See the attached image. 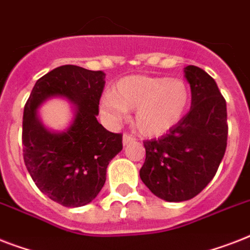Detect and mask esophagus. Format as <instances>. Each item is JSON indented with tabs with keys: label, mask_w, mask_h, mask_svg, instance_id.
<instances>
[{
	"label": "esophagus",
	"mask_w": 250,
	"mask_h": 250,
	"mask_svg": "<svg viewBox=\"0 0 250 250\" xmlns=\"http://www.w3.org/2000/svg\"><path fill=\"white\" fill-rule=\"evenodd\" d=\"M136 140V139H135V137L133 136H131V135H128V133H125V135H123V145H128L129 143H133V141Z\"/></svg>",
	"instance_id": "34e87169"
}]
</instances>
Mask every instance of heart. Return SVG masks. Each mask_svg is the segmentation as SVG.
<instances>
[{
	"label": "heart",
	"mask_w": 250,
	"mask_h": 250,
	"mask_svg": "<svg viewBox=\"0 0 250 250\" xmlns=\"http://www.w3.org/2000/svg\"><path fill=\"white\" fill-rule=\"evenodd\" d=\"M190 101V86L183 79L131 75L102 96L100 113L107 123L118 125L125 111L135 110L133 125L137 131L154 137L174 128L187 114Z\"/></svg>",
	"instance_id": "heart-1"
}]
</instances>
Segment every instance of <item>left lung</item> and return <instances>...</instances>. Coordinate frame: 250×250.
<instances>
[{
    "label": "left lung",
    "instance_id": "8db88e82",
    "mask_svg": "<svg viewBox=\"0 0 250 250\" xmlns=\"http://www.w3.org/2000/svg\"><path fill=\"white\" fill-rule=\"evenodd\" d=\"M192 104L166 135L144 141L140 178L153 194L168 202L197 196L217 172L227 146V107L215 80L202 68L187 66Z\"/></svg>",
    "mask_w": 250,
    "mask_h": 250
}]
</instances>
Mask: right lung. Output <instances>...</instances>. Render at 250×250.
I'll use <instances>...</instances> for the list:
<instances>
[{
	"label": "right lung",
	"instance_id": "right-lung-1",
	"mask_svg": "<svg viewBox=\"0 0 250 250\" xmlns=\"http://www.w3.org/2000/svg\"><path fill=\"white\" fill-rule=\"evenodd\" d=\"M105 74L64 64L37 80L23 113V158L37 188L50 200L79 208L97 197L106 168L121 152L122 135L97 121ZM52 97L67 98L74 118L62 133L42 125L37 110Z\"/></svg>",
	"mask_w": 250,
	"mask_h": 250
}]
</instances>
